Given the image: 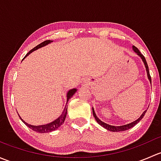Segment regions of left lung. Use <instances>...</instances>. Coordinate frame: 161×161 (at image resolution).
<instances>
[{"mask_svg": "<svg viewBox=\"0 0 161 161\" xmlns=\"http://www.w3.org/2000/svg\"><path fill=\"white\" fill-rule=\"evenodd\" d=\"M132 49H133V50H134L135 53H136V54L138 55V56L140 57L141 59H142V62H143L144 65H145L146 71H147V77H148V79L150 80V82L151 83V77H150V71H149L148 64H147V61H146V58H144L143 55H142V53H140V51H139V50H138V48H136V47L132 46ZM147 110H146V111H144L143 113L142 114H141V116L139 117V118H138L137 120H136V121H132V122L129 123V124L124 125H120V126H114V125H111L107 124V123L103 122V121H102L101 120L99 119V118L97 116L95 111H94L93 108H92V114H93V116H94V118H95L96 121H97V123H98L100 125H101L102 127H103L104 129H108V130H109L111 131H125V130H128V129H131V128H132L133 126L136 125L137 123H139V121H141V119H142V118L144 117V115H145V114H146V112H147Z\"/></svg>", "mask_w": 161, "mask_h": 161, "instance_id": "obj_1", "label": "left lung"}]
</instances>
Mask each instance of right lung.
<instances>
[{
    "label": "right lung",
    "mask_w": 161,
    "mask_h": 161,
    "mask_svg": "<svg viewBox=\"0 0 161 161\" xmlns=\"http://www.w3.org/2000/svg\"><path fill=\"white\" fill-rule=\"evenodd\" d=\"M52 42H53V40H45L44 42L40 43V44L37 45L36 47H34L33 49L31 50L29 52V53H27L26 55H25V58H26V57L28 56L29 54H30L32 52H33V51H35V50L40 49V48L43 47L47 46V45L50 44V43H52ZM25 58H24L23 59H25ZM76 91H77V89H76V88L71 89V90L68 91L67 95H66V96H67V102H66L65 107H64V110H63L61 114L60 115V116L58 117V118H56L54 121H52V122H50V123H48V124H46V125H30V124H28V123L25 122V121H24V120L22 119V118H21V117L19 115V118H20V119L22 120V122H23L24 124L25 125L28 126L30 129H32V130H33L34 131H36V132L47 133V132H50V131H55L56 129H58V128H59L60 126H61V125L63 124V123H64V120H65V118H66V116H67V111H68L67 103H68V101H69V99H71V97H72V96L74 95Z\"/></svg>",
    "instance_id": "1"
}]
</instances>
